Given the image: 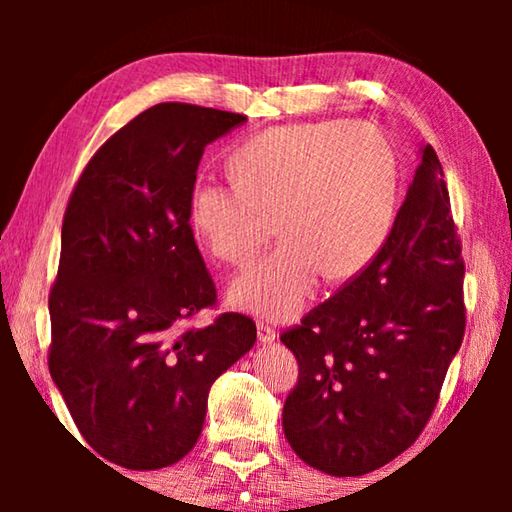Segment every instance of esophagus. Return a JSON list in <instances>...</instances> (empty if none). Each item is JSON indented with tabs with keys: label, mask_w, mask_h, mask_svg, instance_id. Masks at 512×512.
Masks as SVG:
<instances>
[{
	"label": "esophagus",
	"mask_w": 512,
	"mask_h": 512,
	"mask_svg": "<svg viewBox=\"0 0 512 512\" xmlns=\"http://www.w3.org/2000/svg\"><path fill=\"white\" fill-rule=\"evenodd\" d=\"M257 339H259V343L271 345L277 341V334L271 325L264 323V320H257Z\"/></svg>",
	"instance_id": "esophagus-1"
}]
</instances>
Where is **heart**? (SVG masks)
I'll list each match as a JSON object with an SVG mask.
<instances>
[{
    "label": "heart",
    "instance_id": "obj_1",
    "mask_svg": "<svg viewBox=\"0 0 512 512\" xmlns=\"http://www.w3.org/2000/svg\"><path fill=\"white\" fill-rule=\"evenodd\" d=\"M228 167L230 185H194L189 223L210 255L228 264L246 262L275 228L282 232L277 248L230 284V305L248 314H300L325 273L357 275L393 228L397 158L370 124L325 119L268 128L241 144Z\"/></svg>",
    "mask_w": 512,
    "mask_h": 512
}]
</instances>
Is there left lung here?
<instances>
[{"label":"left lung","mask_w":512,"mask_h":512,"mask_svg":"<svg viewBox=\"0 0 512 512\" xmlns=\"http://www.w3.org/2000/svg\"><path fill=\"white\" fill-rule=\"evenodd\" d=\"M418 169L384 248L359 277L282 334L300 375L282 429L302 461L361 476L415 443L463 343V275L445 173Z\"/></svg>","instance_id":"1"}]
</instances>
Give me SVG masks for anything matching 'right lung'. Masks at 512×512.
Here are the masks:
<instances>
[{
    "label": "right lung",
    "instance_id": "1",
    "mask_svg": "<svg viewBox=\"0 0 512 512\" xmlns=\"http://www.w3.org/2000/svg\"><path fill=\"white\" fill-rule=\"evenodd\" d=\"M244 121L158 103L94 153L69 198L49 372L85 443L119 467L160 470L192 452L216 377L255 345L241 314L187 327L216 300L189 194L205 146Z\"/></svg>",
    "mask_w": 512,
    "mask_h": 512
}]
</instances>
